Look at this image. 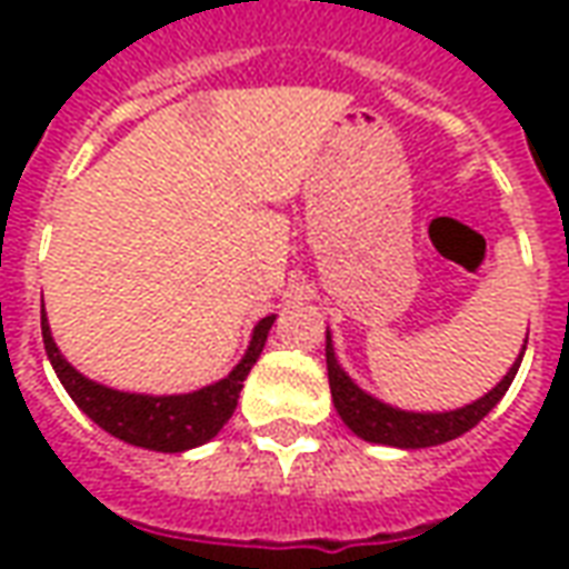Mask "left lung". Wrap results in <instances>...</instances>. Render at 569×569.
<instances>
[{"label":"left lung","mask_w":569,"mask_h":569,"mask_svg":"<svg viewBox=\"0 0 569 569\" xmlns=\"http://www.w3.org/2000/svg\"><path fill=\"white\" fill-rule=\"evenodd\" d=\"M527 341L521 353L512 362V369L502 375V381L488 390V393L453 411H406V408H393L366 393L335 357L332 335L326 329V369H329V387H332L335 411L341 415L347 429H353L359 439L375 441V445H390V448H406V451H418V448H432V445H445V441L463 436L476 427L478 420L490 415V408L500 402L506 390L512 387L521 357H525Z\"/></svg>","instance_id":"1"}]
</instances>
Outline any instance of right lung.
<instances>
[{
    "label": "right lung",
    "instance_id": "right-lung-1",
    "mask_svg": "<svg viewBox=\"0 0 569 569\" xmlns=\"http://www.w3.org/2000/svg\"><path fill=\"white\" fill-rule=\"evenodd\" d=\"M277 317H264L256 322L252 338L243 359L234 369L224 375L222 381L200 387L194 393H176V396H149V393H124V390H112L106 383H97L84 378L72 362H69L60 347L54 345V335L48 326L42 305V338L44 353L54 366L57 378L63 383V390L72 396V402L88 415L100 429L109 436L137 445V448H149V451L161 453H182L188 448L207 445L212 436H219V429L228 423L234 415L237 399L243 390L249 369L256 366L261 357V347L268 341V332Z\"/></svg>",
    "mask_w": 569,
    "mask_h": 569
}]
</instances>
